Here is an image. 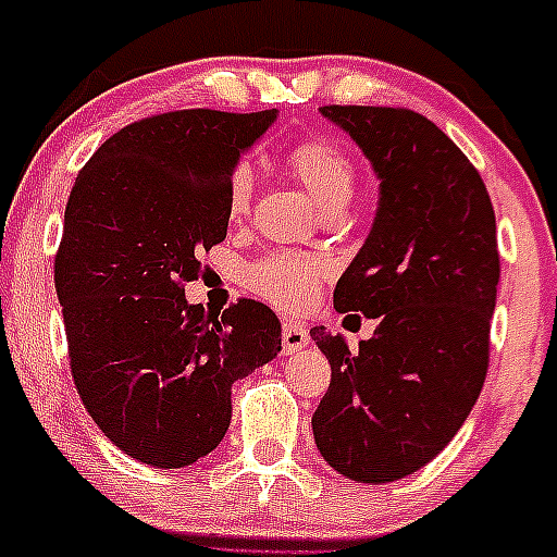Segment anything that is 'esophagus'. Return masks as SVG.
<instances>
[{
    "label": "esophagus",
    "mask_w": 557,
    "mask_h": 557,
    "mask_svg": "<svg viewBox=\"0 0 557 557\" xmlns=\"http://www.w3.org/2000/svg\"><path fill=\"white\" fill-rule=\"evenodd\" d=\"M308 343H311V335H308L306 326L297 324V321H284V326H281V346H284V354L302 351Z\"/></svg>",
    "instance_id": "1"
}]
</instances>
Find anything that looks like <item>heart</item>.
<instances>
[{"instance_id": "1", "label": "heart", "mask_w": 557, "mask_h": 557, "mask_svg": "<svg viewBox=\"0 0 557 557\" xmlns=\"http://www.w3.org/2000/svg\"><path fill=\"white\" fill-rule=\"evenodd\" d=\"M292 176L306 187L317 200L321 211L343 209L357 190L359 169L354 154L337 139L330 136H311L297 141L286 158ZM251 198V171L249 165H236L227 182V211L233 216L246 214ZM324 278L321 262L300 255H271L255 262L246 271V286L281 311H306L319 295V284Z\"/></svg>"}]
</instances>
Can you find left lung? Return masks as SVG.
Segmentation results:
<instances>
[{"mask_svg":"<svg viewBox=\"0 0 557 557\" xmlns=\"http://www.w3.org/2000/svg\"><path fill=\"white\" fill-rule=\"evenodd\" d=\"M381 180L372 231L335 286V311L377 319L348 351L313 326L332 381L313 412L324 461L357 483H394L456 437L483 392L498 246L491 195L423 114L321 107Z\"/></svg>","mask_w":557,"mask_h":557,"instance_id":"8db88e82","label":"left lung"}]
</instances>
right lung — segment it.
I'll return each instance as SVG.
<instances>
[{
  "label": "right lung",
  "mask_w": 557,
  "mask_h": 557,
  "mask_svg": "<svg viewBox=\"0 0 557 557\" xmlns=\"http://www.w3.org/2000/svg\"><path fill=\"white\" fill-rule=\"evenodd\" d=\"M276 114H152L109 136L69 195L55 292L74 386L104 437L150 467H190L214 450L233 383L281 351L262 302L211 317L185 300L198 255L227 236L240 152Z\"/></svg>",
  "instance_id": "1"
}]
</instances>
